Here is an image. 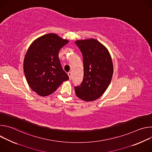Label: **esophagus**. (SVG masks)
<instances>
[{
	"instance_id": "esophagus-1",
	"label": "esophagus",
	"mask_w": 152,
	"mask_h": 152,
	"mask_svg": "<svg viewBox=\"0 0 152 152\" xmlns=\"http://www.w3.org/2000/svg\"><path fill=\"white\" fill-rule=\"evenodd\" d=\"M68 76H69V79L71 80V79H72V72H69L68 73Z\"/></svg>"
}]
</instances>
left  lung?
Returning <instances> with one entry per match:
<instances>
[{"mask_svg": "<svg viewBox=\"0 0 152 152\" xmlns=\"http://www.w3.org/2000/svg\"><path fill=\"white\" fill-rule=\"evenodd\" d=\"M76 45L83 56V79L75 86L77 97L92 102L102 96L110 84L113 75V64L107 48L94 38L77 40Z\"/></svg>", "mask_w": 152, "mask_h": 152, "instance_id": "8db88e82", "label": "left lung"}]
</instances>
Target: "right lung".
<instances>
[{
  "mask_svg": "<svg viewBox=\"0 0 152 152\" xmlns=\"http://www.w3.org/2000/svg\"><path fill=\"white\" fill-rule=\"evenodd\" d=\"M55 34H48L34 40L24 58L23 70L30 88L40 96L55 92L69 79L59 59V50L69 42Z\"/></svg>",
  "mask_w": 152,
  "mask_h": 152,
  "instance_id": "1",
  "label": "right lung"
}]
</instances>
